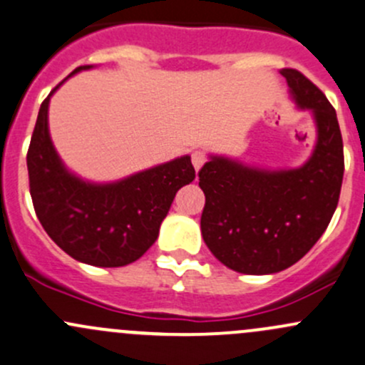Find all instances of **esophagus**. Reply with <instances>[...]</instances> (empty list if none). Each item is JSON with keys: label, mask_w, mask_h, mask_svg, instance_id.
<instances>
[{"label": "esophagus", "mask_w": 365, "mask_h": 365, "mask_svg": "<svg viewBox=\"0 0 365 365\" xmlns=\"http://www.w3.org/2000/svg\"><path fill=\"white\" fill-rule=\"evenodd\" d=\"M205 163H206V153L202 150H195L192 153V164H194L195 171L201 170V168L205 166Z\"/></svg>", "instance_id": "esophagus-1"}]
</instances>
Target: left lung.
Returning <instances> with one entry per match:
<instances>
[{
    "instance_id": "8db88e82",
    "label": "left lung",
    "mask_w": 365,
    "mask_h": 365,
    "mask_svg": "<svg viewBox=\"0 0 365 365\" xmlns=\"http://www.w3.org/2000/svg\"><path fill=\"white\" fill-rule=\"evenodd\" d=\"M279 73L295 106L313 115L317 141L308 160L269 170L210 153L199 171L202 240L224 266L243 274L279 273L301 260L327 229L343 183L336 110L302 73Z\"/></svg>"
}]
</instances>
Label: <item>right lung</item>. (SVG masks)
Here are the masks:
<instances>
[{"mask_svg":"<svg viewBox=\"0 0 365 365\" xmlns=\"http://www.w3.org/2000/svg\"><path fill=\"white\" fill-rule=\"evenodd\" d=\"M92 68H76L41 103L28 150L29 192L38 220L61 250L89 266L120 267L155 243L173 199L195 171L190 155L106 183L66 168L48 131V105L68 78Z\"/></svg>","mask_w":365,"mask_h":365,"instance_id":"1","label":"right lung"}]
</instances>
